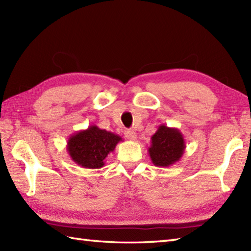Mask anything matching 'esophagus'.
<instances>
[{
  "instance_id": "obj_1",
  "label": "esophagus",
  "mask_w": 251,
  "mask_h": 251,
  "mask_svg": "<svg viewBox=\"0 0 251 251\" xmlns=\"http://www.w3.org/2000/svg\"><path fill=\"white\" fill-rule=\"evenodd\" d=\"M125 136H126L127 139H129V140H131V141H134V140L137 139L136 132H135L134 130H132V129H127V130H125Z\"/></svg>"
}]
</instances>
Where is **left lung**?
<instances>
[{
  "mask_svg": "<svg viewBox=\"0 0 251 251\" xmlns=\"http://www.w3.org/2000/svg\"><path fill=\"white\" fill-rule=\"evenodd\" d=\"M185 148L183 135L178 128L159 125L155 134L151 137L148 151L155 166L169 167L180 161Z\"/></svg>",
  "mask_w": 251,
  "mask_h": 251,
  "instance_id": "8db88e82",
  "label": "left lung"
}]
</instances>
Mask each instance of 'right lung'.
<instances>
[{
  "instance_id": "obj_1",
  "label": "right lung",
  "mask_w": 251,
  "mask_h": 251,
  "mask_svg": "<svg viewBox=\"0 0 251 251\" xmlns=\"http://www.w3.org/2000/svg\"><path fill=\"white\" fill-rule=\"evenodd\" d=\"M122 137L90 125L87 129L79 130L68 139L67 150L72 161L78 166L98 169L104 166V159L115 150Z\"/></svg>"
}]
</instances>
